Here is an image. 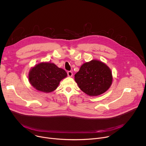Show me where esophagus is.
<instances>
[{
	"label": "esophagus",
	"mask_w": 146,
	"mask_h": 146,
	"mask_svg": "<svg viewBox=\"0 0 146 146\" xmlns=\"http://www.w3.org/2000/svg\"><path fill=\"white\" fill-rule=\"evenodd\" d=\"M67 75H68V76H69V77H72V75H73L72 72H71V71H68V72H67Z\"/></svg>",
	"instance_id": "obj_1"
}]
</instances>
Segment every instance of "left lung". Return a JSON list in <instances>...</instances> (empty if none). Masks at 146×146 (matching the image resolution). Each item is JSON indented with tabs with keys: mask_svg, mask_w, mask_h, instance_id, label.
Segmentation results:
<instances>
[{
	"mask_svg": "<svg viewBox=\"0 0 146 146\" xmlns=\"http://www.w3.org/2000/svg\"><path fill=\"white\" fill-rule=\"evenodd\" d=\"M80 89L90 96H97L106 92L112 83L111 69L98 60L84 63L75 75Z\"/></svg>",
	"mask_w": 146,
	"mask_h": 146,
	"instance_id": "obj_1",
	"label": "left lung"
}]
</instances>
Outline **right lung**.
Segmentation results:
<instances>
[{
  "label": "right lung",
  "instance_id": "right-lung-1",
  "mask_svg": "<svg viewBox=\"0 0 146 146\" xmlns=\"http://www.w3.org/2000/svg\"><path fill=\"white\" fill-rule=\"evenodd\" d=\"M67 76L66 72L55 64L40 62L30 69L28 79L36 90L50 93L56 90L60 82Z\"/></svg>",
  "mask_w": 146,
  "mask_h": 146
}]
</instances>
